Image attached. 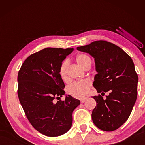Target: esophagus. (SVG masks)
I'll return each instance as SVG.
<instances>
[{
    "label": "esophagus",
    "instance_id": "esophagus-1",
    "mask_svg": "<svg viewBox=\"0 0 145 145\" xmlns=\"http://www.w3.org/2000/svg\"><path fill=\"white\" fill-rule=\"evenodd\" d=\"M86 99H87V98H86V97H83V98H82L81 99H80V102L81 103H84L86 100Z\"/></svg>",
    "mask_w": 145,
    "mask_h": 145
}]
</instances>
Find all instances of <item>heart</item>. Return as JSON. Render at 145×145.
<instances>
[{
    "instance_id": "1",
    "label": "heart",
    "mask_w": 145,
    "mask_h": 145,
    "mask_svg": "<svg viewBox=\"0 0 145 145\" xmlns=\"http://www.w3.org/2000/svg\"><path fill=\"white\" fill-rule=\"evenodd\" d=\"M75 60L78 65L84 70L88 66L91 65V60L90 57L85 54H78L76 56ZM68 67V61H65L61 63L59 68V74L61 79L65 82H67L68 80L67 73ZM91 86V82L89 79L86 78L80 81L75 82L68 86L67 88V91L75 97H80L86 95L89 92Z\"/></svg>"
}]
</instances>
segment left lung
Segmentation results:
<instances>
[{"mask_svg":"<svg viewBox=\"0 0 145 145\" xmlns=\"http://www.w3.org/2000/svg\"><path fill=\"white\" fill-rule=\"evenodd\" d=\"M78 50L89 53L95 58L97 74L93 86L100 94L92 97L97 105L91 117L94 124L104 131L121 127L131 114L137 95L138 76L131 57L122 49L106 41H95L78 46Z\"/></svg>","mask_w":145,"mask_h":145,"instance_id":"obj_1","label":"left lung"}]
</instances>
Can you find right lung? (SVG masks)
<instances>
[{"label":"right lung","mask_w":145,"mask_h":145,"mask_svg":"<svg viewBox=\"0 0 145 145\" xmlns=\"http://www.w3.org/2000/svg\"><path fill=\"white\" fill-rule=\"evenodd\" d=\"M73 48H46L26 59L18 73V96L25 114L34 129L46 136L68 131L73 110L80 100L70 95L65 100L63 80L59 68ZM55 99H59L57 103Z\"/></svg>","instance_id":"1"}]
</instances>
